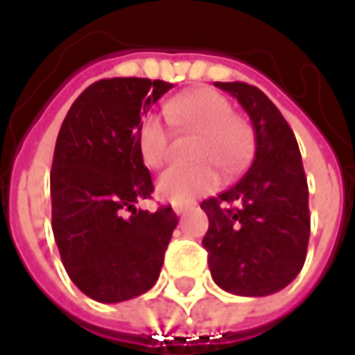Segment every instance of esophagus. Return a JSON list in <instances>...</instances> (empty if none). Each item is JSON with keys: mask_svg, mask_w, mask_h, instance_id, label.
<instances>
[{"mask_svg": "<svg viewBox=\"0 0 355 355\" xmlns=\"http://www.w3.org/2000/svg\"><path fill=\"white\" fill-rule=\"evenodd\" d=\"M171 209H173L175 215H182V213H185L187 209H189V203H173V205H171Z\"/></svg>", "mask_w": 355, "mask_h": 355, "instance_id": "1", "label": "esophagus"}]
</instances>
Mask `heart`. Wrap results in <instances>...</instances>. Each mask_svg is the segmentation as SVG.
I'll return each instance as SVG.
<instances>
[{
  "mask_svg": "<svg viewBox=\"0 0 355 355\" xmlns=\"http://www.w3.org/2000/svg\"><path fill=\"white\" fill-rule=\"evenodd\" d=\"M173 124L198 138L191 144L189 164L166 170L156 182L157 193L173 203H184L211 191L217 185V168L233 173L247 164L252 150V130L245 118L231 114L225 96L211 89L180 94L166 104ZM170 132L156 114H146L138 126V150L148 168H162L170 159Z\"/></svg>",
  "mask_w": 355,
  "mask_h": 355,
  "instance_id": "heart-1",
  "label": "heart"
}]
</instances>
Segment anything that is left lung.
Returning a JSON list of instances; mask_svg holds the SVG:
<instances>
[{
    "mask_svg": "<svg viewBox=\"0 0 355 355\" xmlns=\"http://www.w3.org/2000/svg\"><path fill=\"white\" fill-rule=\"evenodd\" d=\"M237 98L254 132L249 171L201 209L209 217L203 247L217 286L239 296H268L288 286L304 265L310 237L308 184L288 122L263 90L215 83Z\"/></svg>",
    "mask_w": 355,
    "mask_h": 355,
    "instance_id": "8db88e82",
    "label": "left lung"
}]
</instances>
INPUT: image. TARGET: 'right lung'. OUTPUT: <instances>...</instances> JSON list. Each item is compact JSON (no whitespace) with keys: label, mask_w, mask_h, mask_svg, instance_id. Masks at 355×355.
<instances>
[{"label":"right lung","mask_w":355,"mask_h":355,"mask_svg":"<svg viewBox=\"0 0 355 355\" xmlns=\"http://www.w3.org/2000/svg\"><path fill=\"white\" fill-rule=\"evenodd\" d=\"M173 85L103 78L62 120L51 168L53 235L67 275L89 298L124 302L156 284L178 217L136 209L154 191L138 150L148 108Z\"/></svg>","instance_id":"add662e5"}]
</instances>
